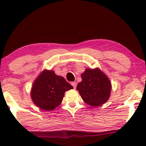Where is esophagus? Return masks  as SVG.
I'll list each match as a JSON object with an SVG mask.
<instances>
[{"label": "esophagus", "instance_id": "esophagus-1", "mask_svg": "<svg viewBox=\"0 0 146 146\" xmlns=\"http://www.w3.org/2000/svg\"><path fill=\"white\" fill-rule=\"evenodd\" d=\"M72 86L74 87V88H76V86H77V83L75 82H72Z\"/></svg>", "mask_w": 146, "mask_h": 146}]
</instances>
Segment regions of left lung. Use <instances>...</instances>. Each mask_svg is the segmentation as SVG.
Segmentation results:
<instances>
[{
  "label": "left lung",
  "mask_w": 146,
  "mask_h": 146,
  "mask_svg": "<svg viewBox=\"0 0 146 146\" xmlns=\"http://www.w3.org/2000/svg\"><path fill=\"white\" fill-rule=\"evenodd\" d=\"M81 77L82 82L77 85L76 90L85 103L97 107L108 100L111 84L108 77L100 69L86 68Z\"/></svg>",
  "instance_id": "1"
}]
</instances>
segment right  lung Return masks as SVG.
<instances>
[{"mask_svg": "<svg viewBox=\"0 0 146 146\" xmlns=\"http://www.w3.org/2000/svg\"><path fill=\"white\" fill-rule=\"evenodd\" d=\"M73 89V86L62 76L53 70H44L33 82L31 96L33 103L40 109L51 111L62 102L66 91Z\"/></svg>", "mask_w": 146, "mask_h": 146, "instance_id": "right-lung-1", "label": "right lung"}]
</instances>
